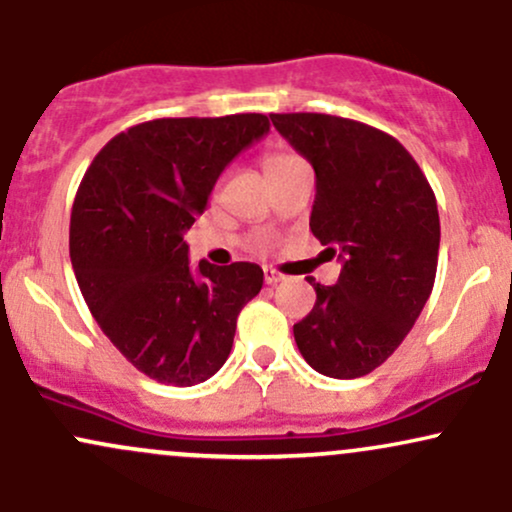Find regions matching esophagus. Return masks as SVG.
<instances>
[{
  "label": "esophagus",
  "mask_w": 512,
  "mask_h": 512,
  "mask_svg": "<svg viewBox=\"0 0 512 512\" xmlns=\"http://www.w3.org/2000/svg\"><path fill=\"white\" fill-rule=\"evenodd\" d=\"M264 281H267L269 286H276L279 281H284V274L276 272V269H272V267H267V269H264Z\"/></svg>",
  "instance_id": "1"
}]
</instances>
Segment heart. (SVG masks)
I'll list each match as a JSON object with an SVG mask.
<instances>
[{
    "label": "heart",
    "mask_w": 512,
    "mask_h": 512,
    "mask_svg": "<svg viewBox=\"0 0 512 512\" xmlns=\"http://www.w3.org/2000/svg\"><path fill=\"white\" fill-rule=\"evenodd\" d=\"M298 163H303V161L293 154H267L264 156V173H267L269 180H274V178H279L281 173H286L289 168L298 166Z\"/></svg>",
    "instance_id": "obj_1"
}]
</instances>
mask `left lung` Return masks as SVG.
<instances>
[{"instance_id": "left-lung-1", "label": "left lung", "mask_w": 512, "mask_h": 512, "mask_svg": "<svg viewBox=\"0 0 512 512\" xmlns=\"http://www.w3.org/2000/svg\"><path fill=\"white\" fill-rule=\"evenodd\" d=\"M315 170L310 231L337 255L334 286L293 325L298 351L327 378L351 380L395 354L433 291L440 219L419 163L387 132L322 113L269 115Z\"/></svg>"}]
</instances>
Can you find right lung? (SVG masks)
<instances>
[{
	"label": "right lung",
	"mask_w": 512,
	"mask_h": 512,
	"mask_svg": "<svg viewBox=\"0 0 512 512\" xmlns=\"http://www.w3.org/2000/svg\"><path fill=\"white\" fill-rule=\"evenodd\" d=\"M269 132L267 115L161 117L110 139L74 197L69 257L115 349L158 383L190 387L226 363L260 264L192 269L185 231L223 168Z\"/></svg>",
	"instance_id": "1"
}]
</instances>
